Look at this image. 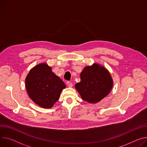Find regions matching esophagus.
Returning a JSON list of instances; mask_svg holds the SVG:
<instances>
[{
  "mask_svg": "<svg viewBox=\"0 0 147 147\" xmlns=\"http://www.w3.org/2000/svg\"><path fill=\"white\" fill-rule=\"evenodd\" d=\"M67 86L69 87H71L73 86V84L70 82H67Z\"/></svg>",
  "mask_w": 147,
  "mask_h": 147,
  "instance_id": "1",
  "label": "esophagus"
}]
</instances>
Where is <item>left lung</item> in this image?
Listing matches in <instances>:
<instances>
[{
	"instance_id": "1",
	"label": "left lung",
	"mask_w": 147,
	"mask_h": 147,
	"mask_svg": "<svg viewBox=\"0 0 147 147\" xmlns=\"http://www.w3.org/2000/svg\"><path fill=\"white\" fill-rule=\"evenodd\" d=\"M80 78L75 87L82 99L90 103L97 102L107 96L113 84L109 72L97 64L86 67Z\"/></svg>"
}]
</instances>
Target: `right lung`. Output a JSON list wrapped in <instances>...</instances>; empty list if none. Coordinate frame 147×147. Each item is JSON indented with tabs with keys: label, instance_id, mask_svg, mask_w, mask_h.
Segmentation results:
<instances>
[{
	"label": "right lung",
	"instance_id": "right-lung-1",
	"mask_svg": "<svg viewBox=\"0 0 147 147\" xmlns=\"http://www.w3.org/2000/svg\"><path fill=\"white\" fill-rule=\"evenodd\" d=\"M26 87L30 98L38 105L51 108L59 100L65 85L46 63L32 69L26 78Z\"/></svg>",
	"mask_w": 147,
	"mask_h": 147
}]
</instances>
